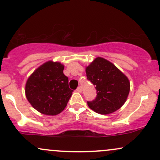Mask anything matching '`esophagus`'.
Here are the masks:
<instances>
[{
    "mask_svg": "<svg viewBox=\"0 0 160 160\" xmlns=\"http://www.w3.org/2000/svg\"><path fill=\"white\" fill-rule=\"evenodd\" d=\"M77 91L79 92H82V86H78V89H77Z\"/></svg>",
    "mask_w": 160,
    "mask_h": 160,
    "instance_id": "obj_1",
    "label": "esophagus"
}]
</instances>
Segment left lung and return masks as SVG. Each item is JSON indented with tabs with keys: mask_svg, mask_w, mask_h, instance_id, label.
Masks as SVG:
<instances>
[{
	"mask_svg": "<svg viewBox=\"0 0 160 160\" xmlns=\"http://www.w3.org/2000/svg\"><path fill=\"white\" fill-rule=\"evenodd\" d=\"M87 80L95 86L96 98L87 102L92 111L109 114L122 107L130 90L126 76L114 65L98 57L86 68Z\"/></svg>",
	"mask_w": 160,
	"mask_h": 160,
	"instance_id": "8db88e82",
	"label": "left lung"
}]
</instances>
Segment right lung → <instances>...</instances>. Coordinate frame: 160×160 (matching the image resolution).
<instances>
[{"mask_svg":"<svg viewBox=\"0 0 160 160\" xmlns=\"http://www.w3.org/2000/svg\"><path fill=\"white\" fill-rule=\"evenodd\" d=\"M59 62H47L28 79L25 95L32 107L46 115H56L65 109L72 89Z\"/></svg>","mask_w":160,"mask_h":160,"instance_id":"right-lung-1","label":"right lung"}]
</instances>
